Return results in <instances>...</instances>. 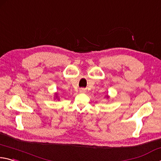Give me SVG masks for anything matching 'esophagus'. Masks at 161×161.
Listing matches in <instances>:
<instances>
[{"mask_svg": "<svg viewBox=\"0 0 161 161\" xmlns=\"http://www.w3.org/2000/svg\"><path fill=\"white\" fill-rule=\"evenodd\" d=\"M80 93H85V92H86V90L85 88H80Z\"/></svg>", "mask_w": 161, "mask_h": 161, "instance_id": "1", "label": "esophagus"}]
</instances>
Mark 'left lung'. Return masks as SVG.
Wrapping results in <instances>:
<instances>
[{"mask_svg":"<svg viewBox=\"0 0 161 161\" xmlns=\"http://www.w3.org/2000/svg\"><path fill=\"white\" fill-rule=\"evenodd\" d=\"M105 97H107V99H108V98H109V96H108V95H106V96H105Z\"/></svg>","mask_w":161,"mask_h":161,"instance_id":"obj_1","label":"left lung"}]
</instances>
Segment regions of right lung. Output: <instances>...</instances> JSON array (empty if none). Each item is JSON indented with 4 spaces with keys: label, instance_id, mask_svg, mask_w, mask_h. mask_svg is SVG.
<instances>
[{
    "label": "right lung",
    "instance_id": "1",
    "mask_svg": "<svg viewBox=\"0 0 161 161\" xmlns=\"http://www.w3.org/2000/svg\"><path fill=\"white\" fill-rule=\"evenodd\" d=\"M54 95H55V96H54V97H53V98H54L55 100H56V99L58 100H60V97H59V96H58V92H55Z\"/></svg>",
    "mask_w": 161,
    "mask_h": 161
}]
</instances>
